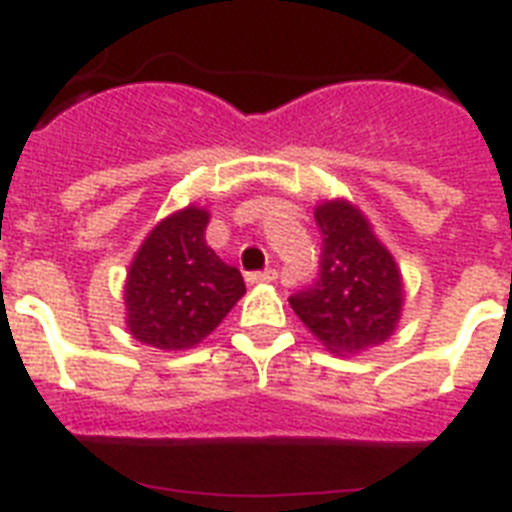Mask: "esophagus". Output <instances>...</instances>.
<instances>
[{
  "label": "esophagus",
  "mask_w": 512,
  "mask_h": 512,
  "mask_svg": "<svg viewBox=\"0 0 512 512\" xmlns=\"http://www.w3.org/2000/svg\"><path fill=\"white\" fill-rule=\"evenodd\" d=\"M279 279V271L276 268H265V271H255L247 273L249 284H271V281Z\"/></svg>",
  "instance_id": "34e87169"
}]
</instances>
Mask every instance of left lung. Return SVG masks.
<instances>
[{
	"instance_id": "obj_1",
	"label": "left lung",
	"mask_w": 512,
	"mask_h": 512,
	"mask_svg": "<svg viewBox=\"0 0 512 512\" xmlns=\"http://www.w3.org/2000/svg\"><path fill=\"white\" fill-rule=\"evenodd\" d=\"M319 279L289 297L292 311L332 353H361L396 332L404 305L401 271L372 225L348 201L316 207Z\"/></svg>"
}]
</instances>
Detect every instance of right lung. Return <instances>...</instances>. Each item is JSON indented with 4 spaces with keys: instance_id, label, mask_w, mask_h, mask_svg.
<instances>
[{
    "instance_id": "add662e5",
    "label": "right lung",
    "mask_w": 512,
    "mask_h": 512,
    "mask_svg": "<svg viewBox=\"0 0 512 512\" xmlns=\"http://www.w3.org/2000/svg\"><path fill=\"white\" fill-rule=\"evenodd\" d=\"M209 212L185 207L164 217L132 260L124 305L135 340L159 350L201 342L247 292L239 268L207 247Z\"/></svg>"
}]
</instances>
